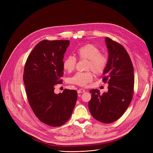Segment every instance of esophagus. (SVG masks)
I'll use <instances>...</instances> for the list:
<instances>
[{
  "label": "esophagus",
  "instance_id": "obj_1",
  "mask_svg": "<svg viewBox=\"0 0 153 153\" xmlns=\"http://www.w3.org/2000/svg\"><path fill=\"white\" fill-rule=\"evenodd\" d=\"M84 92H85V90H83V89H80L77 91L78 94H80V93H84Z\"/></svg>",
  "mask_w": 153,
  "mask_h": 153
}]
</instances>
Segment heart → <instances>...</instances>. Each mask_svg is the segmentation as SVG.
Instances as JSON below:
<instances>
[{
	"instance_id": "1",
	"label": "heart",
	"mask_w": 153,
	"mask_h": 153,
	"mask_svg": "<svg viewBox=\"0 0 153 153\" xmlns=\"http://www.w3.org/2000/svg\"><path fill=\"white\" fill-rule=\"evenodd\" d=\"M77 55L80 60H86L85 70L92 71L95 74L103 73L108 63V57L106 54L100 53V49L95 45L88 43L79 47L77 50ZM77 63L76 58L70 55L65 58L63 62L64 70L69 73L73 71ZM93 74L91 71L79 73L69 79L71 84L85 87L93 81Z\"/></svg>"
}]
</instances>
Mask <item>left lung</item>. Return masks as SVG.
<instances>
[{"instance_id":"8db88e82","label":"left lung","mask_w":153,"mask_h":153,"mask_svg":"<svg viewBox=\"0 0 153 153\" xmlns=\"http://www.w3.org/2000/svg\"><path fill=\"white\" fill-rule=\"evenodd\" d=\"M108 60L103 82L108 83L107 93L100 94L97 89L90 91V111L97 120L110 123L119 119L127 110L134 93V68L130 57L119 43L105 38Z\"/></svg>"}]
</instances>
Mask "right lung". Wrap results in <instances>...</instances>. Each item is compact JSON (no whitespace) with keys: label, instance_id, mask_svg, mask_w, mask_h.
I'll return each instance as SVG.
<instances>
[{"label":"right lung","instance_id":"1","mask_svg":"<svg viewBox=\"0 0 153 153\" xmlns=\"http://www.w3.org/2000/svg\"><path fill=\"white\" fill-rule=\"evenodd\" d=\"M70 45L68 40L39 42L29 54L24 67V82L29 104L43 123L57 127L70 118L77 93L65 89L54 93L55 85L62 83L63 59Z\"/></svg>","mask_w":153,"mask_h":153}]
</instances>
